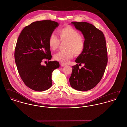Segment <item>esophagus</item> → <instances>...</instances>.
I'll list each match as a JSON object with an SVG mask.
<instances>
[{
    "label": "esophagus",
    "instance_id": "esophagus-1",
    "mask_svg": "<svg viewBox=\"0 0 127 127\" xmlns=\"http://www.w3.org/2000/svg\"><path fill=\"white\" fill-rule=\"evenodd\" d=\"M61 66H66L65 64H63V63H61Z\"/></svg>",
    "mask_w": 127,
    "mask_h": 127
}]
</instances>
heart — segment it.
<instances>
[{"label": "heart", "instance_id": "1", "mask_svg": "<svg viewBox=\"0 0 127 127\" xmlns=\"http://www.w3.org/2000/svg\"><path fill=\"white\" fill-rule=\"evenodd\" d=\"M59 39L54 34H51L48 38V46L52 50H55L59 47L60 41H66L65 51H60L54 56V59L63 64L68 63L76 55L81 54L85 47L84 37L79 34L78 31L71 27H66L58 30Z\"/></svg>", "mask_w": 127, "mask_h": 127}]
</instances>
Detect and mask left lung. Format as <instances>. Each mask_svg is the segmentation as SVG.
<instances>
[{
    "mask_svg": "<svg viewBox=\"0 0 127 127\" xmlns=\"http://www.w3.org/2000/svg\"><path fill=\"white\" fill-rule=\"evenodd\" d=\"M71 24L84 37V50L75 61L85 66L81 69L78 64L72 66L70 84L77 91H89L99 82L106 69L108 55L105 38L102 32L91 24L75 21Z\"/></svg>",
    "mask_w": 127,
    "mask_h": 127,
    "instance_id": "1",
    "label": "left lung"
}]
</instances>
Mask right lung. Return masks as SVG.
<instances>
[{
    "label": "right lung",
    "instance_id": "obj_1",
    "mask_svg": "<svg viewBox=\"0 0 127 127\" xmlns=\"http://www.w3.org/2000/svg\"><path fill=\"white\" fill-rule=\"evenodd\" d=\"M59 24L50 20L38 21L25 27L18 36L15 60L18 73L25 84L36 91L48 90L52 84L53 70L60 67L57 61H49L52 56L48 38ZM48 60L46 66L41 62Z\"/></svg>",
    "mask_w": 127,
    "mask_h": 127
}]
</instances>
